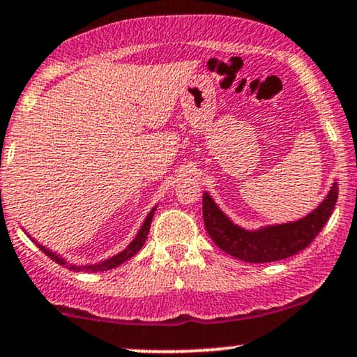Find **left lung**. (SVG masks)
<instances>
[{"instance_id": "8db88e82", "label": "left lung", "mask_w": 357, "mask_h": 357, "mask_svg": "<svg viewBox=\"0 0 357 357\" xmlns=\"http://www.w3.org/2000/svg\"><path fill=\"white\" fill-rule=\"evenodd\" d=\"M337 202V183L312 213L292 223L273 225L250 231L238 227L216 206L208 192L203 195V218L208 235L228 255L250 264H267L289 258L312 243Z\"/></svg>"}]
</instances>
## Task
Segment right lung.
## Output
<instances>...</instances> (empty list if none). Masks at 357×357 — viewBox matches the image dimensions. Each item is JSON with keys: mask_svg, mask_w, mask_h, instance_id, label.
<instances>
[{"mask_svg": "<svg viewBox=\"0 0 357 357\" xmlns=\"http://www.w3.org/2000/svg\"><path fill=\"white\" fill-rule=\"evenodd\" d=\"M154 211H155V206L153 208V210H151L149 215H147V218H146L144 223H142L141 230H139L136 238H134L132 241H130L129 245H127L126 250H122V252L117 253V255L107 258V260L100 261V264L82 265V267H77V265H68L67 261H65L61 257L56 255V253L50 252V250L42 247V245H38V247H40V250H43V252L47 253V255L52 258V260H55L59 265H65V267H68V268H72V270H85V272H105V270L116 268V267H119V265H121V264H124L126 260H129V258H132V257L136 255V253L139 252V250L142 248V245H144V241H146V238H147V233H149L151 221H153Z\"/></svg>", "mask_w": 357, "mask_h": 357, "instance_id": "right-lung-1", "label": "right lung"}]
</instances>
